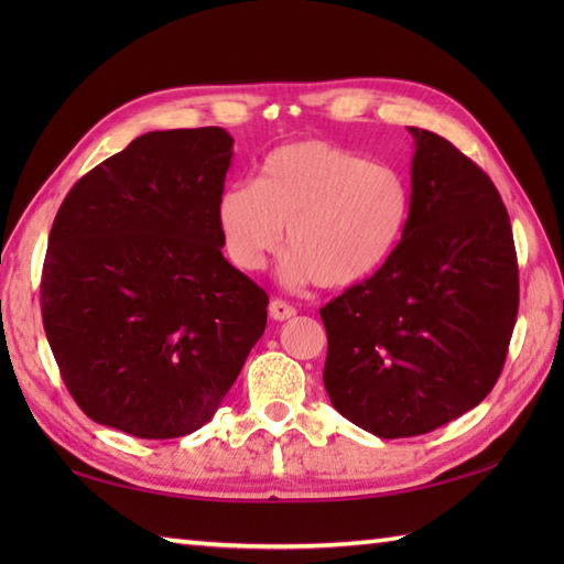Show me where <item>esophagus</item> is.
<instances>
[{"mask_svg": "<svg viewBox=\"0 0 564 564\" xmlns=\"http://www.w3.org/2000/svg\"><path fill=\"white\" fill-rule=\"evenodd\" d=\"M269 315H271V319H275V322L291 319V317H295V307H293L291 303L279 301V297H275V301L269 303Z\"/></svg>", "mask_w": 564, "mask_h": 564, "instance_id": "esophagus-1", "label": "esophagus"}]
</instances>
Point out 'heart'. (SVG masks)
I'll list each match as a JSON object with an SVG mask.
<instances>
[{"instance_id": "heart-1", "label": "heart", "mask_w": 564, "mask_h": 564, "mask_svg": "<svg viewBox=\"0 0 564 564\" xmlns=\"http://www.w3.org/2000/svg\"><path fill=\"white\" fill-rule=\"evenodd\" d=\"M410 213V184L392 164L305 140L271 152L257 182L223 191L218 230L237 269H263L283 239V275L291 283L349 289L386 267Z\"/></svg>"}]
</instances>
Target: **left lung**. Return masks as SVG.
Instances as JSON below:
<instances>
[{"label":"left lung","mask_w":564,"mask_h":564,"mask_svg":"<svg viewBox=\"0 0 564 564\" xmlns=\"http://www.w3.org/2000/svg\"><path fill=\"white\" fill-rule=\"evenodd\" d=\"M412 213L394 254L319 310L332 406L380 438L429 434L499 380L519 263L497 186L431 130L410 128Z\"/></svg>","instance_id":"obj_1"}]
</instances>
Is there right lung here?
Wrapping results in <instances>:
<instances>
[{
	"label": "right lung",
	"instance_id": "add662e5",
	"mask_svg": "<svg viewBox=\"0 0 564 564\" xmlns=\"http://www.w3.org/2000/svg\"><path fill=\"white\" fill-rule=\"evenodd\" d=\"M223 128L152 130L59 206L41 279L47 344L97 424L178 438L218 410L267 329L269 295L223 257Z\"/></svg>",
	"mask_w": 564,
	"mask_h": 564
}]
</instances>
